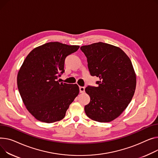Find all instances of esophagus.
<instances>
[{
  "label": "esophagus",
  "mask_w": 158,
  "mask_h": 158,
  "mask_svg": "<svg viewBox=\"0 0 158 158\" xmlns=\"http://www.w3.org/2000/svg\"><path fill=\"white\" fill-rule=\"evenodd\" d=\"M85 87H82V86H80L79 87V92L81 93H85Z\"/></svg>",
  "instance_id": "34e87169"
}]
</instances>
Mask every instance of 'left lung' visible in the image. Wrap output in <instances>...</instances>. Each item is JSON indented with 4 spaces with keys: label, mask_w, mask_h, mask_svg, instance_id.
Segmentation results:
<instances>
[{
    "label": "left lung",
    "mask_w": 158,
    "mask_h": 158,
    "mask_svg": "<svg viewBox=\"0 0 158 158\" xmlns=\"http://www.w3.org/2000/svg\"><path fill=\"white\" fill-rule=\"evenodd\" d=\"M92 76L99 77L97 87L88 86L90 97L87 116L100 123L110 122L127 109L135 93L136 73L130 58L119 47L102 42L81 47Z\"/></svg>",
    "instance_id": "1"
}]
</instances>
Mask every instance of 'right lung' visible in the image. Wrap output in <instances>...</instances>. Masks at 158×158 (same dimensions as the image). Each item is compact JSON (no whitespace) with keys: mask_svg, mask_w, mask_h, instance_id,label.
Segmentation results:
<instances>
[{"mask_svg":"<svg viewBox=\"0 0 158 158\" xmlns=\"http://www.w3.org/2000/svg\"><path fill=\"white\" fill-rule=\"evenodd\" d=\"M79 48L50 42L31 51L21 66L18 88L27 109L38 121L52 123L64 119L78 95L76 84L60 83L57 78L65 71V58Z\"/></svg>","mask_w":158,"mask_h":158,"instance_id":"right-lung-1","label":"right lung"}]
</instances>
